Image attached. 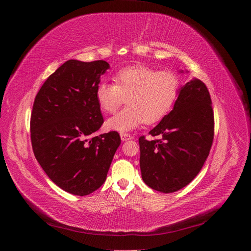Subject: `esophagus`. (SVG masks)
Masks as SVG:
<instances>
[{"label": "esophagus", "instance_id": "1", "mask_svg": "<svg viewBox=\"0 0 251 251\" xmlns=\"http://www.w3.org/2000/svg\"><path fill=\"white\" fill-rule=\"evenodd\" d=\"M120 137H121V140H123V141H126V140H130V139L133 138L132 135L126 134V133H121Z\"/></svg>", "mask_w": 251, "mask_h": 251}]
</instances>
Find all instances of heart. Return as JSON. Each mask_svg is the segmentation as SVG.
<instances>
[{
    "label": "heart",
    "instance_id": "heart-1",
    "mask_svg": "<svg viewBox=\"0 0 251 251\" xmlns=\"http://www.w3.org/2000/svg\"><path fill=\"white\" fill-rule=\"evenodd\" d=\"M114 81L98 83L96 100L104 113L113 114L126 98L127 107L105 124L110 130L118 132L160 121L172 110L180 91V78L174 71H158L146 65L123 68L114 75Z\"/></svg>",
    "mask_w": 251,
    "mask_h": 251
}]
</instances>
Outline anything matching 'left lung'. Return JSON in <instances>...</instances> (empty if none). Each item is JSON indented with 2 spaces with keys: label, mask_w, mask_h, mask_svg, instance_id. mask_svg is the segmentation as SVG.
I'll return each mask as SVG.
<instances>
[{
  "label": "left lung",
  "mask_w": 251,
  "mask_h": 251,
  "mask_svg": "<svg viewBox=\"0 0 251 251\" xmlns=\"http://www.w3.org/2000/svg\"><path fill=\"white\" fill-rule=\"evenodd\" d=\"M214 134L209 92L204 82L194 78L180 88L174 109L150 131L153 137L162 138H139L144 183L165 194L191 183L209 155Z\"/></svg>",
  "instance_id": "8db88e82"
}]
</instances>
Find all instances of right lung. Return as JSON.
Instances as JSON below:
<instances>
[{"label":"right lung","mask_w":251,"mask_h":251,"mask_svg":"<svg viewBox=\"0 0 251 251\" xmlns=\"http://www.w3.org/2000/svg\"><path fill=\"white\" fill-rule=\"evenodd\" d=\"M109 68L104 60H67L33 102L30 135L36 160L57 186L75 196L103 184L121 142L115 131L92 136L103 124L96 88Z\"/></svg>","instance_id":"obj_1"}]
</instances>
